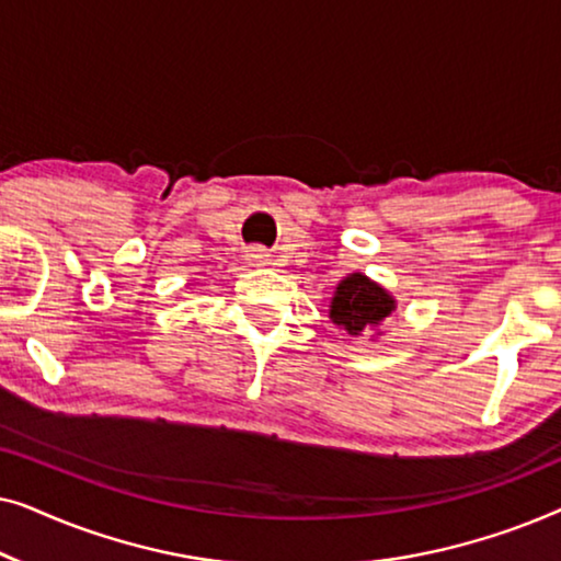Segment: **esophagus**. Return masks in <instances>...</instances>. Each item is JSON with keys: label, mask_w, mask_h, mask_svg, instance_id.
Instances as JSON below:
<instances>
[{"label": "esophagus", "mask_w": 561, "mask_h": 561, "mask_svg": "<svg viewBox=\"0 0 561 561\" xmlns=\"http://www.w3.org/2000/svg\"><path fill=\"white\" fill-rule=\"evenodd\" d=\"M248 257H250L255 265H267V260H271V255H267V250H263V248H252V250H248Z\"/></svg>", "instance_id": "34e87169"}]
</instances>
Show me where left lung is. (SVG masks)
<instances>
[{
	"label": "left lung",
	"instance_id": "left-lung-1",
	"mask_svg": "<svg viewBox=\"0 0 561 561\" xmlns=\"http://www.w3.org/2000/svg\"><path fill=\"white\" fill-rule=\"evenodd\" d=\"M396 309V296L386 286L367 278L365 273H350L336 283L329 301V319L344 334L373 342L382 336V321L393 317Z\"/></svg>",
	"mask_w": 561,
	"mask_h": 561
}]
</instances>
